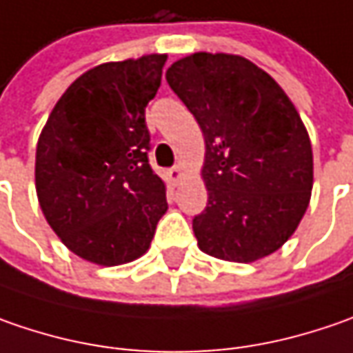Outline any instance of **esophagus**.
I'll return each instance as SVG.
<instances>
[{
    "instance_id": "obj_1",
    "label": "esophagus",
    "mask_w": 353,
    "mask_h": 353,
    "mask_svg": "<svg viewBox=\"0 0 353 353\" xmlns=\"http://www.w3.org/2000/svg\"><path fill=\"white\" fill-rule=\"evenodd\" d=\"M181 177H183V170H181V165H174V168L170 170V179H172L174 183H179V181H181Z\"/></svg>"
}]
</instances>
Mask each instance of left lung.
<instances>
[{
	"mask_svg": "<svg viewBox=\"0 0 353 353\" xmlns=\"http://www.w3.org/2000/svg\"><path fill=\"white\" fill-rule=\"evenodd\" d=\"M165 81L205 138L197 247L231 263L279 251L304 217L314 183L312 144L292 100L241 54H188L165 70Z\"/></svg>",
	"mask_w": 353,
	"mask_h": 353,
	"instance_id": "left-lung-1",
	"label": "left lung"
}]
</instances>
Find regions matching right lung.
Listing matches in <instances>:
<instances>
[{
    "mask_svg": "<svg viewBox=\"0 0 353 353\" xmlns=\"http://www.w3.org/2000/svg\"><path fill=\"white\" fill-rule=\"evenodd\" d=\"M168 54H144L86 70L43 126L35 190L63 245L100 267L140 259L168 211L165 183L148 163L146 106Z\"/></svg>",
    "mask_w": 353,
    "mask_h": 353,
    "instance_id": "1",
    "label": "right lung"
}]
</instances>
